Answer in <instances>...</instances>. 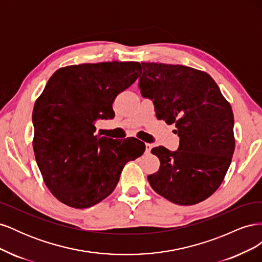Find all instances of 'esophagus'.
Segmentation results:
<instances>
[{"instance_id": "esophagus-1", "label": "esophagus", "mask_w": 262, "mask_h": 262, "mask_svg": "<svg viewBox=\"0 0 262 262\" xmlns=\"http://www.w3.org/2000/svg\"><path fill=\"white\" fill-rule=\"evenodd\" d=\"M150 149H152V144L146 143V144H145V153L148 154V153L150 152Z\"/></svg>"}]
</instances>
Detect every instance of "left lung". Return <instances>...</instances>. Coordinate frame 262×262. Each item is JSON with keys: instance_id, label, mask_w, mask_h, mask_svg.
<instances>
[{"instance_id": "obj_1", "label": "left lung", "mask_w": 262, "mask_h": 262, "mask_svg": "<svg viewBox=\"0 0 262 262\" xmlns=\"http://www.w3.org/2000/svg\"><path fill=\"white\" fill-rule=\"evenodd\" d=\"M141 66V95L153 101L160 120L175 123L179 137L177 150L152 149L161 166L147 180L155 192L173 203H199L216 191L231 165L232 107L208 73L164 63Z\"/></svg>"}]
</instances>
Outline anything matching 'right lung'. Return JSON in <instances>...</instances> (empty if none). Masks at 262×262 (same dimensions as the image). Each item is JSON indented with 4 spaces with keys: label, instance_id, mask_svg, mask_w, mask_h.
<instances>
[{
    "label": "right lung",
    "instance_id": "right-lung-1",
    "mask_svg": "<svg viewBox=\"0 0 262 262\" xmlns=\"http://www.w3.org/2000/svg\"><path fill=\"white\" fill-rule=\"evenodd\" d=\"M140 68L117 61L62 68L36 100L35 157L46 186L62 203L86 209L104 200L125 163L144 153V143L131 147V140L95 134L97 120L115 117V98L136 82Z\"/></svg>",
    "mask_w": 262,
    "mask_h": 262
}]
</instances>
